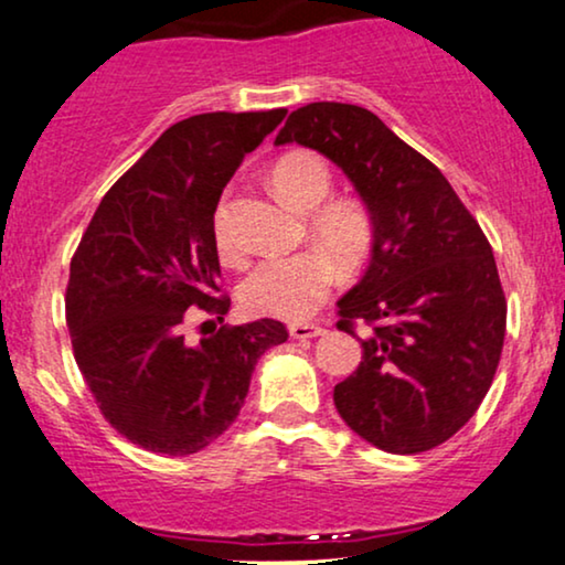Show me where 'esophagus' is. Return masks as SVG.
Segmentation results:
<instances>
[{
    "label": "esophagus",
    "instance_id": "1",
    "mask_svg": "<svg viewBox=\"0 0 565 565\" xmlns=\"http://www.w3.org/2000/svg\"><path fill=\"white\" fill-rule=\"evenodd\" d=\"M288 332L292 340H309V337H319L324 334V327L319 324H306V321H298V324H290Z\"/></svg>",
    "mask_w": 565,
    "mask_h": 565
}]
</instances>
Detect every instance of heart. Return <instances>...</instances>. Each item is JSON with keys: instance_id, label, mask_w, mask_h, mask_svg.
<instances>
[{"instance_id": "heart-1", "label": "heart", "mask_w": 565, "mask_h": 565, "mask_svg": "<svg viewBox=\"0 0 565 565\" xmlns=\"http://www.w3.org/2000/svg\"><path fill=\"white\" fill-rule=\"evenodd\" d=\"M275 192L290 207L309 212V228L317 244L337 265L355 269L365 262L373 246L371 212L358 200L337 196L323 202L332 192V173L317 156L288 152L269 171ZM212 238L217 254L225 262H236L241 252L231 228L228 194L217 202L212 215ZM327 253V254H328ZM326 254V255H327ZM319 248H309L292 256H269L259 262L241 282V303L256 317H275L300 321L309 319L324 303L337 280L334 265Z\"/></svg>"}]
</instances>
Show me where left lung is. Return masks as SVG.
Instances as JSON below:
<instances>
[{
	"label": "left lung",
	"mask_w": 565,
	"mask_h": 565,
	"mask_svg": "<svg viewBox=\"0 0 565 565\" xmlns=\"http://www.w3.org/2000/svg\"><path fill=\"white\" fill-rule=\"evenodd\" d=\"M275 142L340 166L373 220L369 273L337 303V329L369 327L361 363L334 386L337 413L390 454L441 446L478 413L507 337L486 233L444 173L369 108L309 104Z\"/></svg>",
	"instance_id": "left-lung-1"
}]
</instances>
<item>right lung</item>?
<instances>
[{"label": "right lung", "mask_w": 565, "mask_h": 565, "mask_svg": "<svg viewBox=\"0 0 565 565\" xmlns=\"http://www.w3.org/2000/svg\"><path fill=\"white\" fill-rule=\"evenodd\" d=\"M285 114L215 111L168 127L108 189L72 254V353L100 415L139 449L186 457L215 441L236 420L259 355L288 340L275 319L186 340L194 317L223 321L231 309L212 215Z\"/></svg>", "instance_id": "1"}]
</instances>
